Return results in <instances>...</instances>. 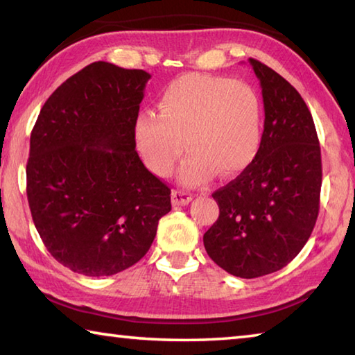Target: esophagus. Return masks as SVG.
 Instances as JSON below:
<instances>
[{
	"label": "esophagus",
	"mask_w": 355,
	"mask_h": 355,
	"mask_svg": "<svg viewBox=\"0 0 355 355\" xmlns=\"http://www.w3.org/2000/svg\"><path fill=\"white\" fill-rule=\"evenodd\" d=\"M192 200V194L184 191H172V203L175 206H184Z\"/></svg>",
	"instance_id": "34e87169"
}]
</instances>
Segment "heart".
Here are the masks:
<instances>
[{
  "mask_svg": "<svg viewBox=\"0 0 355 355\" xmlns=\"http://www.w3.org/2000/svg\"><path fill=\"white\" fill-rule=\"evenodd\" d=\"M158 110L135 119V139L149 169L159 177L180 171L188 186L206 183L218 173L231 177L251 164L261 146V102L243 80L186 74L172 80L158 99Z\"/></svg>",
  "mask_w": 355,
  "mask_h": 355,
  "instance_id": "b5f03b06",
  "label": "heart"
}]
</instances>
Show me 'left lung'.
Instances as JSON below:
<instances>
[{
  "mask_svg": "<svg viewBox=\"0 0 355 355\" xmlns=\"http://www.w3.org/2000/svg\"><path fill=\"white\" fill-rule=\"evenodd\" d=\"M248 62L262 88L261 146L247 169L212 194L220 214L203 236L211 259L245 279L295 259L317 222L321 191V150L306 102L276 71Z\"/></svg>",
  "mask_w": 355,
  "mask_h": 355,
  "instance_id": "obj_1",
  "label": "left lung"
}]
</instances>
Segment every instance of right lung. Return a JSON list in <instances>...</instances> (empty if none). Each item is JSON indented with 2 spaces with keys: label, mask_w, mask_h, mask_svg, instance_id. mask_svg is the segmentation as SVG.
<instances>
[{
  "label": "right lung",
  "mask_w": 355,
  "mask_h": 355,
  "mask_svg": "<svg viewBox=\"0 0 355 355\" xmlns=\"http://www.w3.org/2000/svg\"><path fill=\"white\" fill-rule=\"evenodd\" d=\"M150 74L94 62L44 102L31 133L26 192L55 261L110 276L149 251L171 189L135 150V119Z\"/></svg>",
  "instance_id": "add662e5"
}]
</instances>
